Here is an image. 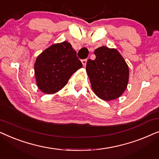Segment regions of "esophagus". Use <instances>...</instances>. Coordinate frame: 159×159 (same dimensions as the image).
<instances>
[{"mask_svg":"<svg viewBox=\"0 0 159 159\" xmlns=\"http://www.w3.org/2000/svg\"><path fill=\"white\" fill-rule=\"evenodd\" d=\"M87 61H88V59H87V58H85V59H82V64H83L84 66H85V65L87 64Z\"/></svg>","mask_w":159,"mask_h":159,"instance_id":"obj_1","label":"esophagus"}]
</instances>
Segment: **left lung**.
<instances>
[{"label":"left lung","instance_id":"obj_1","mask_svg":"<svg viewBox=\"0 0 159 159\" xmlns=\"http://www.w3.org/2000/svg\"><path fill=\"white\" fill-rule=\"evenodd\" d=\"M95 60L88 59L86 70L95 95L104 101L119 98L127 88L129 68L118 51L102 46L94 52Z\"/></svg>","mask_w":159,"mask_h":159}]
</instances>
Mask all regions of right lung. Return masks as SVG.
<instances>
[{
	"label": "right lung",
	"instance_id": "1",
	"mask_svg": "<svg viewBox=\"0 0 159 159\" xmlns=\"http://www.w3.org/2000/svg\"><path fill=\"white\" fill-rule=\"evenodd\" d=\"M82 64L68 42L54 44L37 58L34 75L37 85L43 93L53 94L61 90Z\"/></svg>",
	"mask_w": 159,
	"mask_h": 159
}]
</instances>
